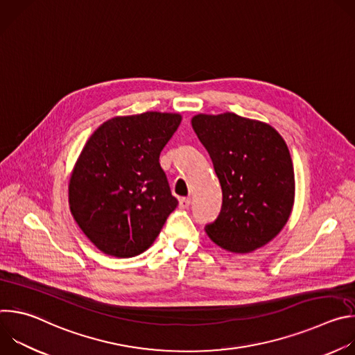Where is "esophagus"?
<instances>
[{
  "label": "esophagus",
  "instance_id": "esophagus-1",
  "mask_svg": "<svg viewBox=\"0 0 355 355\" xmlns=\"http://www.w3.org/2000/svg\"><path fill=\"white\" fill-rule=\"evenodd\" d=\"M189 204H191V199L189 198H181L180 199V208L181 209H187L189 207Z\"/></svg>",
  "mask_w": 355,
  "mask_h": 355
}]
</instances>
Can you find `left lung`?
Segmentation results:
<instances>
[{
    "label": "left lung",
    "mask_w": 355,
    "mask_h": 355,
    "mask_svg": "<svg viewBox=\"0 0 355 355\" xmlns=\"http://www.w3.org/2000/svg\"><path fill=\"white\" fill-rule=\"evenodd\" d=\"M191 123L208 150L223 193L220 214L205 232L237 254L266 245L286 225L295 200L285 140L271 125L233 112L198 114Z\"/></svg>",
    "instance_id": "8db88e82"
}]
</instances>
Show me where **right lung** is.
<instances>
[{"mask_svg": "<svg viewBox=\"0 0 355 355\" xmlns=\"http://www.w3.org/2000/svg\"><path fill=\"white\" fill-rule=\"evenodd\" d=\"M180 123L181 115L170 112L115 116L83 147L69 205L83 233L105 254H141L177 208L159 159Z\"/></svg>", "mask_w": 355, "mask_h": 355, "instance_id": "add662e5", "label": "right lung"}]
</instances>
